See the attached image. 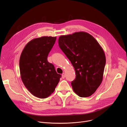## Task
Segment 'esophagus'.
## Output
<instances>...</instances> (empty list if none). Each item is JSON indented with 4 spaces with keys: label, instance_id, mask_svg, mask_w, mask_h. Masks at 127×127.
Instances as JSON below:
<instances>
[{
    "label": "esophagus",
    "instance_id": "obj_1",
    "mask_svg": "<svg viewBox=\"0 0 127 127\" xmlns=\"http://www.w3.org/2000/svg\"><path fill=\"white\" fill-rule=\"evenodd\" d=\"M65 75L64 73H63V74H62V77L63 79H64L65 78Z\"/></svg>",
    "mask_w": 127,
    "mask_h": 127
}]
</instances>
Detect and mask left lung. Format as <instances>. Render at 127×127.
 Wrapping results in <instances>:
<instances>
[{"instance_id":"1","label":"left lung","mask_w":127,"mask_h":127,"mask_svg":"<svg viewBox=\"0 0 127 127\" xmlns=\"http://www.w3.org/2000/svg\"><path fill=\"white\" fill-rule=\"evenodd\" d=\"M58 42L76 71V78L71 83L73 90L81 97L91 96L103 79L106 59L101 46L85 32L61 35Z\"/></svg>"}]
</instances>
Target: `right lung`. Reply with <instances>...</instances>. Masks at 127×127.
I'll list each match as a JSON object with an SVG mask.
<instances>
[{
  "mask_svg": "<svg viewBox=\"0 0 127 127\" xmlns=\"http://www.w3.org/2000/svg\"><path fill=\"white\" fill-rule=\"evenodd\" d=\"M56 38L42 36L33 39L25 46L20 57L22 80L31 94L39 98H46L53 93L61 77L47 61Z\"/></svg>",
  "mask_w": 127,
  "mask_h": 127,
  "instance_id": "1",
  "label": "right lung"
}]
</instances>
